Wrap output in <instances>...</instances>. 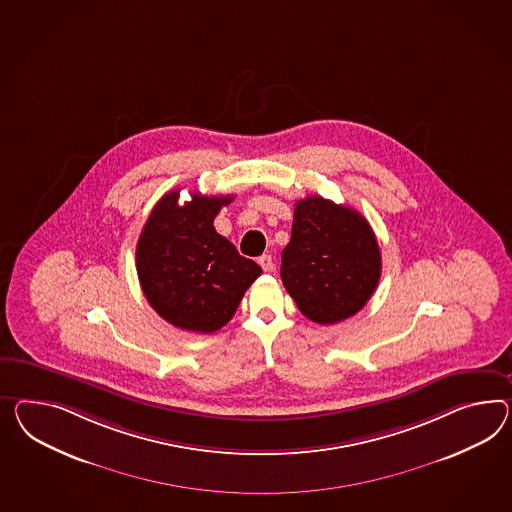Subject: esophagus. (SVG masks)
Returning a JSON list of instances; mask_svg holds the SVG:
<instances>
[{"mask_svg":"<svg viewBox=\"0 0 512 512\" xmlns=\"http://www.w3.org/2000/svg\"><path fill=\"white\" fill-rule=\"evenodd\" d=\"M258 263L262 265V269L265 273H271V271L275 269V262H273V258H271L269 254H263V256H260V258H258Z\"/></svg>","mask_w":512,"mask_h":512,"instance_id":"34e87169","label":"esophagus"}]
</instances>
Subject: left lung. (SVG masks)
Masks as SVG:
<instances>
[{
    "instance_id": "8db88e82",
    "label": "left lung",
    "mask_w": 512,
    "mask_h": 512,
    "mask_svg": "<svg viewBox=\"0 0 512 512\" xmlns=\"http://www.w3.org/2000/svg\"><path fill=\"white\" fill-rule=\"evenodd\" d=\"M280 276L302 315L319 325L340 323L360 312L379 284L377 237L353 208L302 198L282 250Z\"/></svg>"
}]
</instances>
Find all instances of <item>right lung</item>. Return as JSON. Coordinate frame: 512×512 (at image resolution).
<instances>
[{"label": "right lung", "mask_w": 512, "mask_h": 512, "mask_svg": "<svg viewBox=\"0 0 512 512\" xmlns=\"http://www.w3.org/2000/svg\"><path fill=\"white\" fill-rule=\"evenodd\" d=\"M171 191L150 213L135 265L146 301L174 327L200 334L223 328L262 267L217 234L213 219L234 197L193 193L178 204Z\"/></svg>", "instance_id": "add662e5"}]
</instances>
